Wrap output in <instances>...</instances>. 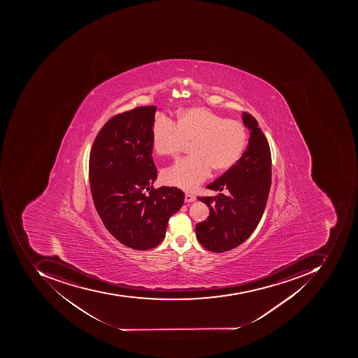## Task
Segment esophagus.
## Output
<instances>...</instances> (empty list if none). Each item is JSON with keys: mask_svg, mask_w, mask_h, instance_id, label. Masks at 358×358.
I'll return each mask as SVG.
<instances>
[{"mask_svg": "<svg viewBox=\"0 0 358 358\" xmlns=\"http://www.w3.org/2000/svg\"><path fill=\"white\" fill-rule=\"evenodd\" d=\"M194 200H196V196H194V194H185V202H187V203H189V202H194Z\"/></svg>", "mask_w": 358, "mask_h": 358, "instance_id": "34e87169", "label": "esophagus"}]
</instances>
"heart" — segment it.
I'll use <instances>...</instances> for the list:
<instances>
[{"mask_svg":"<svg viewBox=\"0 0 358 358\" xmlns=\"http://www.w3.org/2000/svg\"><path fill=\"white\" fill-rule=\"evenodd\" d=\"M246 138L241 122L202 108L182 110L178 122L159 115L152 128V145L162 156H178L186 140H192L194 154L162 173L166 184L185 190L198 187L208 178L212 168L220 172L234 166L245 150Z\"/></svg>","mask_w":358,"mask_h":358,"instance_id":"obj_1","label":"heart"}]
</instances>
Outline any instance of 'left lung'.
Wrapping results in <instances>:
<instances>
[{
    "label": "left lung",
    "instance_id": "8db88e82",
    "mask_svg": "<svg viewBox=\"0 0 358 358\" xmlns=\"http://www.w3.org/2000/svg\"><path fill=\"white\" fill-rule=\"evenodd\" d=\"M250 130L245 152L234 166L206 186L224 192L216 196H198L210 208V216L196 226V236L204 248L224 252L243 243L262 220L271 187V152L255 117L242 115Z\"/></svg>",
    "mask_w": 358,
    "mask_h": 358
}]
</instances>
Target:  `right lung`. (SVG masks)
Returning a JSON list of instances; mask_svg holds the SVG:
<instances>
[{
	"label": "right lung",
	"instance_id": "obj_1",
	"mask_svg": "<svg viewBox=\"0 0 358 358\" xmlns=\"http://www.w3.org/2000/svg\"><path fill=\"white\" fill-rule=\"evenodd\" d=\"M156 106H138L102 127L89 157V182L96 212L116 240L138 250L159 245L169 218L184 203L176 187L155 189L152 128Z\"/></svg>",
	"mask_w": 358,
	"mask_h": 358
}]
</instances>
